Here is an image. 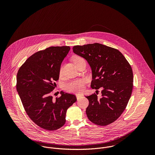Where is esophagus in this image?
Listing matches in <instances>:
<instances>
[{"label":"esophagus","mask_w":155,"mask_h":155,"mask_svg":"<svg viewBox=\"0 0 155 155\" xmlns=\"http://www.w3.org/2000/svg\"><path fill=\"white\" fill-rule=\"evenodd\" d=\"M76 97H77V100H78V99H80V98L82 97V95L77 94H76Z\"/></svg>","instance_id":"obj_1"}]
</instances>
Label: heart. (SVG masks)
<instances>
[{
    "label": "heart",
    "mask_w": 155,
    "mask_h": 155,
    "mask_svg": "<svg viewBox=\"0 0 155 155\" xmlns=\"http://www.w3.org/2000/svg\"><path fill=\"white\" fill-rule=\"evenodd\" d=\"M83 59L80 56H74L73 58V61L75 62L77 61ZM62 68L61 67L59 69V74L62 75ZM86 83V80L84 78L77 79L74 81H71L65 85V90L70 93H81L84 88V85Z\"/></svg>",
    "instance_id": "b5f03b06"
}]
</instances>
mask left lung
Here are the masks:
<instances>
[{
  "mask_svg": "<svg viewBox=\"0 0 155 155\" xmlns=\"http://www.w3.org/2000/svg\"><path fill=\"white\" fill-rule=\"evenodd\" d=\"M73 51L90 64L91 87L96 91L102 89L100 99L97 93L86 96L89 101L86 110L88 119L102 126L112 123L124 112L132 94L133 73L130 65L120 51L98 43L74 46Z\"/></svg>",
  "mask_w": 155,
  "mask_h": 155,
  "instance_id": "left-lung-1",
  "label": "left lung"
}]
</instances>
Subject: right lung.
<instances>
[{
    "mask_svg": "<svg viewBox=\"0 0 155 155\" xmlns=\"http://www.w3.org/2000/svg\"><path fill=\"white\" fill-rule=\"evenodd\" d=\"M71 48L51 47L36 52L21 66L16 77V90L25 111L32 121L48 130L59 129L65 123L67 110L77 98L61 91L53 99L59 69Z\"/></svg>",
    "mask_w": 155,
    "mask_h": 155,
    "instance_id": "obj_1",
    "label": "right lung"
}]
</instances>
